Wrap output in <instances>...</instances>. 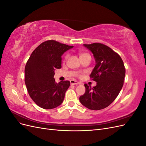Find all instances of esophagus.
Masks as SVG:
<instances>
[{
    "label": "esophagus",
    "mask_w": 146,
    "mask_h": 146,
    "mask_svg": "<svg viewBox=\"0 0 146 146\" xmlns=\"http://www.w3.org/2000/svg\"><path fill=\"white\" fill-rule=\"evenodd\" d=\"M70 82L71 85H80V83H79V82H78L77 81H75V80H70Z\"/></svg>",
    "instance_id": "34e87169"
}]
</instances>
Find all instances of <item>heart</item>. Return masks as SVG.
<instances>
[{
  "label": "heart",
  "mask_w": 146,
  "mask_h": 146,
  "mask_svg": "<svg viewBox=\"0 0 146 146\" xmlns=\"http://www.w3.org/2000/svg\"><path fill=\"white\" fill-rule=\"evenodd\" d=\"M90 56V55L87 54V53H84V52H80V53H79V56H80V59L82 58H83V57H85V56ZM67 58H68V56H66L65 57V60H66Z\"/></svg>",
  "instance_id": "b5f03b06"
}]
</instances>
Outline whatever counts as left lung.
Masks as SVG:
<instances>
[{"label": "left lung", "mask_w": 146, "mask_h": 146, "mask_svg": "<svg viewBox=\"0 0 146 146\" xmlns=\"http://www.w3.org/2000/svg\"><path fill=\"white\" fill-rule=\"evenodd\" d=\"M93 54L96 66L90 78L97 82L91 88L85 84V93L79 98L88 109L99 110L111 104L123 86L125 76L123 62L116 52L101 43L83 44Z\"/></svg>", "instance_id": "8db88e82"}]
</instances>
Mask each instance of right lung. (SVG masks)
<instances>
[{"label":"right lung","instance_id":"1","mask_svg":"<svg viewBox=\"0 0 146 146\" xmlns=\"http://www.w3.org/2000/svg\"><path fill=\"white\" fill-rule=\"evenodd\" d=\"M73 47L48 40L31 54L25 67V83L30 97L39 107L53 109L63 102L70 82L56 83L54 71L61 68L62 55Z\"/></svg>","mask_w":146,"mask_h":146}]
</instances>
